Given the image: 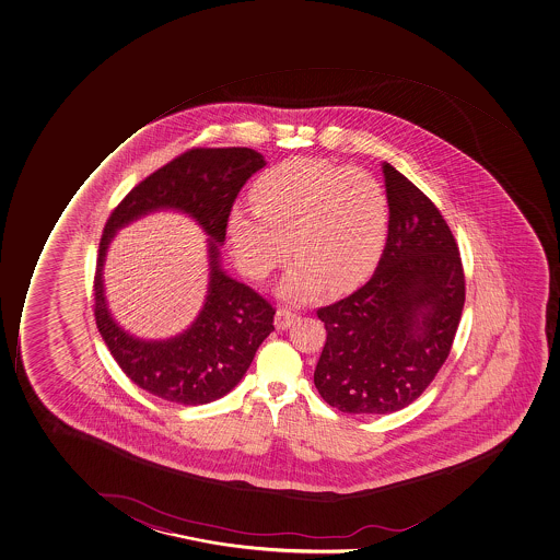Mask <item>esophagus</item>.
<instances>
[{
    "label": "esophagus",
    "instance_id": "1",
    "mask_svg": "<svg viewBox=\"0 0 560 560\" xmlns=\"http://www.w3.org/2000/svg\"><path fill=\"white\" fill-rule=\"evenodd\" d=\"M298 320V315L292 313L289 307L277 308L276 313V327L277 329H287Z\"/></svg>",
    "mask_w": 560,
    "mask_h": 560
}]
</instances>
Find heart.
Wrapping results in <instances>:
<instances>
[{"mask_svg": "<svg viewBox=\"0 0 560 560\" xmlns=\"http://www.w3.org/2000/svg\"><path fill=\"white\" fill-rule=\"evenodd\" d=\"M255 208L236 205L226 233L247 276L262 281L289 257L300 262L283 294L308 300L322 284L350 289L365 279L384 253L389 231L385 189L369 171L316 158H292L258 176Z\"/></svg>", "mask_w": 560, "mask_h": 560, "instance_id": "1", "label": "heart"}]
</instances>
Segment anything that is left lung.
Listing matches in <instances>:
<instances>
[{
    "label": "left lung",
    "mask_w": 560,
    "mask_h": 560,
    "mask_svg": "<svg viewBox=\"0 0 560 560\" xmlns=\"http://www.w3.org/2000/svg\"><path fill=\"white\" fill-rule=\"evenodd\" d=\"M389 233L369 283L320 307L326 345L315 369L322 398L342 413L406 408L445 363L465 302L458 245L434 202L382 165Z\"/></svg>",
    "instance_id": "obj_1"
}]
</instances>
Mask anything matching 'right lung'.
I'll list each match as a JSON object with an SVG mask.
<instances>
[{
    "label": "right lung",
    "mask_w": 560,
    "mask_h": 560,
    "mask_svg": "<svg viewBox=\"0 0 560 560\" xmlns=\"http://www.w3.org/2000/svg\"><path fill=\"white\" fill-rule=\"evenodd\" d=\"M265 165L262 154L245 147L191 149L130 189L107 218L96 257V327L117 365L147 393L183 406L214 402L238 385L258 346L273 331L276 308L220 266L234 199ZM162 207L191 214L211 236V281L202 313L184 335L141 341L126 335L108 315L101 268L106 245L119 226Z\"/></svg>",
    "instance_id": "right-lung-1"
}]
</instances>
